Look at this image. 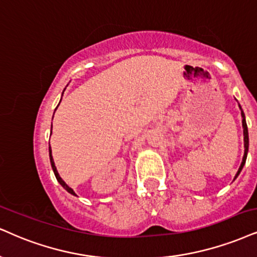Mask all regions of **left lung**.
Here are the masks:
<instances>
[{"label":"left lung","instance_id":"1","mask_svg":"<svg viewBox=\"0 0 257 257\" xmlns=\"http://www.w3.org/2000/svg\"><path fill=\"white\" fill-rule=\"evenodd\" d=\"M239 108H240V104H238ZM240 115H242V126H243V136H244V156H243V160H242V163H240V167L238 169V172H237L235 179L237 176L239 175V173L242 172L243 167H244L245 164V161H246V155H248V149H249V136H248V127H246V122H245V115H244V112H243L242 108H240ZM233 179V180H235Z\"/></svg>","mask_w":257,"mask_h":257}]
</instances>
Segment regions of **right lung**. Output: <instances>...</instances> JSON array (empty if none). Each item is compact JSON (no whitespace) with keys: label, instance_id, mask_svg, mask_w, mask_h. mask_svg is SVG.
Segmentation results:
<instances>
[{"label":"right lung","instance_id":"right-lung-1","mask_svg":"<svg viewBox=\"0 0 257 257\" xmlns=\"http://www.w3.org/2000/svg\"><path fill=\"white\" fill-rule=\"evenodd\" d=\"M57 109V108H56ZM55 109V110H56ZM49 154H50V162H51V167H52V170H53V173H55V176H56V179H57V181H58L59 183H61V185L63 186V188H65L66 191H68L69 193H70V194H72V195H76V193L74 192V189L72 188H70V187H69L68 185H66V183L63 181V179L61 176H59V174H58V172H57V168H56V166H55V162H53V157H52V151H51V147L49 148Z\"/></svg>","mask_w":257,"mask_h":257}]
</instances>
